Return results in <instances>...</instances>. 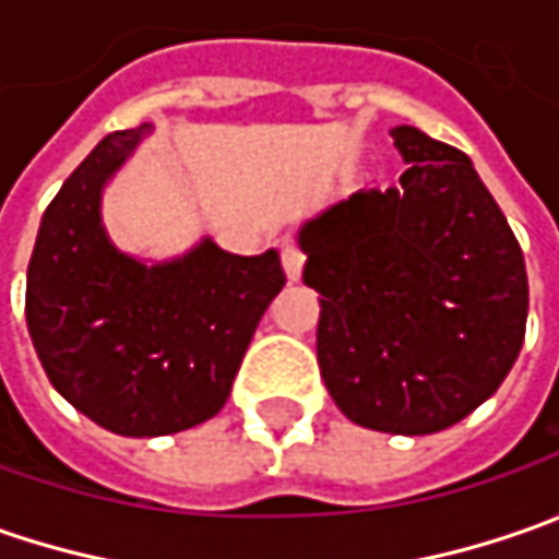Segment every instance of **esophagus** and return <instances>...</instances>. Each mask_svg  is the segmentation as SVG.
I'll list each match as a JSON object with an SVG mask.
<instances>
[{
	"instance_id": "esophagus-1",
	"label": "esophagus",
	"mask_w": 559,
	"mask_h": 559,
	"mask_svg": "<svg viewBox=\"0 0 559 559\" xmlns=\"http://www.w3.org/2000/svg\"><path fill=\"white\" fill-rule=\"evenodd\" d=\"M283 270L289 280H301V270H305V251L295 246V242H286L283 246Z\"/></svg>"
}]
</instances>
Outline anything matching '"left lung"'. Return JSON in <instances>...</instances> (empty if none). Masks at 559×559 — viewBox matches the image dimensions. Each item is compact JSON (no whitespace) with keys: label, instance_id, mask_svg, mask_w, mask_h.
<instances>
[{"label":"left lung","instance_id":"left-lung-1","mask_svg":"<svg viewBox=\"0 0 559 559\" xmlns=\"http://www.w3.org/2000/svg\"><path fill=\"white\" fill-rule=\"evenodd\" d=\"M401 186L360 189L301 226L317 289V364L345 417L429 436L498 392L523 348V248L473 162L417 127L392 130Z\"/></svg>","mask_w":559,"mask_h":559}]
</instances>
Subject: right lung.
Wrapping results in <instances>:
<instances>
[{
  "mask_svg": "<svg viewBox=\"0 0 559 559\" xmlns=\"http://www.w3.org/2000/svg\"><path fill=\"white\" fill-rule=\"evenodd\" d=\"M148 127L98 142L43 214L27 267V330L55 392L108 432L152 439L211 419L229 397L270 301L280 254L202 239L142 264L102 226V189Z\"/></svg>",
  "mask_w": 559,
  "mask_h": 559,
  "instance_id": "right-lung-1",
  "label": "right lung"
}]
</instances>
